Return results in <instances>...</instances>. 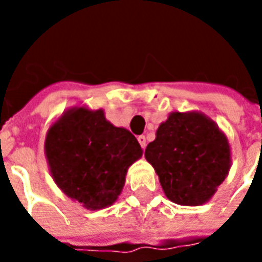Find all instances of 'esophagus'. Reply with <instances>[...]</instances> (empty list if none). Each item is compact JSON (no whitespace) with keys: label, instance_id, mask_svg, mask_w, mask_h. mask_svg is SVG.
<instances>
[{"label":"esophagus","instance_id":"esophagus-1","mask_svg":"<svg viewBox=\"0 0 262 262\" xmlns=\"http://www.w3.org/2000/svg\"><path fill=\"white\" fill-rule=\"evenodd\" d=\"M137 140H139V143H140V145H141V147L143 148H145V145H147V139H145V136H139V137H137Z\"/></svg>","mask_w":262,"mask_h":262}]
</instances>
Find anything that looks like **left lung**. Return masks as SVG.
Returning a JSON list of instances; mask_svg holds the SVG:
<instances>
[{"label":"left lung","mask_w":262,"mask_h":262,"mask_svg":"<svg viewBox=\"0 0 262 262\" xmlns=\"http://www.w3.org/2000/svg\"><path fill=\"white\" fill-rule=\"evenodd\" d=\"M164 194L178 205L208 203L231 168V148L223 130L200 111H172L145 148Z\"/></svg>","instance_id":"1"}]
</instances>
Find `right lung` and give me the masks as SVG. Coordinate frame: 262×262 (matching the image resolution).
I'll return each instance as SVG.
<instances>
[{"instance_id": "add662e5", "label": "right lung", "mask_w": 262, "mask_h": 262, "mask_svg": "<svg viewBox=\"0 0 262 262\" xmlns=\"http://www.w3.org/2000/svg\"><path fill=\"white\" fill-rule=\"evenodd\" d=\"M45 155L63 194L98 211L118 200L127 168L143 156V149L127 129L108 122L102 108L76 106L49 127Z\"/></svg>"}]
</instances>
